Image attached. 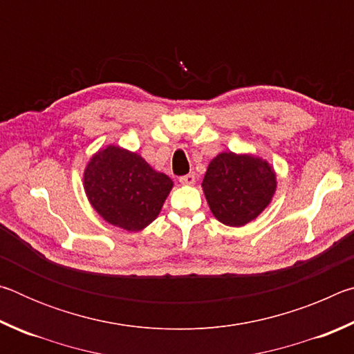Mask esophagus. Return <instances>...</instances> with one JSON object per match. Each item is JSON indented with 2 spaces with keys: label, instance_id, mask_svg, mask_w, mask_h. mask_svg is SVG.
Listing matches in <instances>:
<instances>
[{
  "label": "esophagus",
  "instance_id": "1",
  "mask_svg": "<svg viewBox=\"0 0 354 354\" xmlns=\"http://www.w3.org/2000/svg\"><path fill=\"white\" fill-rule=\"evenodd\" d=\"M179 183L184 184V185H192L195 183V175L194 173H189V175H184L179 178Z\"/></svg>",
  "mask_w": 354,
  "mask_h": 354
}]
</instances>
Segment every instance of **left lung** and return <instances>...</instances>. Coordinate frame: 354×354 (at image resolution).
Masks as SVG:
<instances>
[{"label": "left lung", "mask_w": 354, "mask_h": 354, "mask_svg": "<svg viewBox=\"0 0 354 354\" xmlns=\"http://www.w3.org/2000/svg\"><path fill=\"white\" fill-rule=\"evenodd\" d=\"M201 185L215 218L227 226H243L272 201L277 175L266 160L230 151L211 160Z\"/></svg>", "instance_id": "1"}]
</instances>
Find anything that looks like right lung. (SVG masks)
Returning a JSON list of instances; mask_svg holds the SVG:
<instances>
[{
	"label": "right lung",
	"mask_w": 354,
	"mask_h": 354,
	"mask_svg": "<svg viewBox=\"0 0 354 354\" xmlns=\"http://www.w3.org/2000/svg\"><path fill=\"white\" fill-rule=\"evenodd\" d=\"M171 187V179L153 170L142 156L113 145L95 154L84 171V189L95 211L127 231L151 223Z\"/></svg>",
	"instance_id": "right-lung-1"
}]
</instances>
